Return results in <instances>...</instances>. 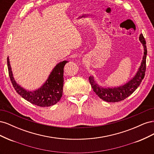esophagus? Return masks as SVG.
Returning a JSON list of instances; mask_svg holds the SVG:
<instances>
[{"mask_svg": "<svg viewBox=\"0 0 154 154\" xmlns=\"http://www.w3.org/2000/svg\"><path fill=\"white\" fill-rule=\"evenodd\" d=\"M86 63H87V62H86L85 61H83V64H86Z\"/></svg>", "mask_w": 154, "mask_h": 154, "instance_id": "esophagus-1", "label": "esophagus"}]
</instances>
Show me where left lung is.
<instances>
[{
    "label": "left lung",
    "mask_w": 154,
    "mask_h": 154,
    "mask_svg": "<svg viewBox=\"0 0 154 154\" xmlns=\"http://www.w3.org/2000/svg\"><path fill=\"white\" fill-rule=\"evenodd\" d=\"M139 41L141 42L144 49L143 60L136 74L128 82L119 87H106L105 86L102 87L100 85L96 82V80H94L93 76L88 77V80H89L93 91L101 100L107 102H112V103L123 101L130 95H131L140 85L145 74L147 54L146 41L144 40L143 34H141L139 36Z\"/></svg>",
    "instance_id": "8db88e82"
}]
</instances>
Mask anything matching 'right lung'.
Segmentation results:
<instances>
[{"label":"right lung","instance_id":"obj_1","mask_svg":"<svg viewBox=\"0 0 154 154\" xmlns=\"http://www.w3.org/2000/svg\"><path fill=\"white\" fill-rule=\"evenodd\" d=\"M68 61L60 62L56 65L46 81L38 89L26 90L15 81L10 66L9 57L7 58L8 68L10 80L17 92L31 103L39 106H50L60 100L63 94V68Z\"/></svg>","mask_w":154,"mask_h":154}]
</instances>
